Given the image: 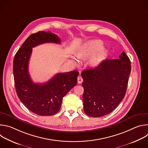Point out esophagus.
<instances>
[{
    "label": "esophagus",
    "mask_w": 148,
    "mask_h": 148,
    "mask_svg": "<svg viewBox=\"0 0 148 148\" xmlns=\"http://www.w3.org/2000/svg\"><path fill=\"white\" fill-rule=\"evenodd\" d=\"M77 81H78V84H81V83L82 82L83 79H82V78L80 75H79V76L78 77V78H77Z\"/></svg>",
    "instance_id": "obj_1"
}]
</instances>
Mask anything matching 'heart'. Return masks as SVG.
Listing matches in <instances>:
<instances>
[{
    "label": "heart",
    "mask_w": 148,
    "mask_h": 148,
    "mask_svg": "<svg viewBox=\"0 0 148 148\" xmlns=\"http://www.w3.org/2000/svg\"><path fill=\"white\" fill-rule=\"evenodd\" d=\"M102 45V42L101 40H95L87 41L79 48L77 56L79 58H84L91 56L89 60L90 64L93 67H96L103 61L107 54V50L105 49L100 50Z\"/></svg>",
    "instance_id": "heart-1"
}]
</instances>
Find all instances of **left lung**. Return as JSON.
I'll return each instance as SVG.
<instances>
[{
	"instance_id": "left-lung-1",
	"label": "left lung",
	"mask_w": 148,
	"mask_h": 148,
	"mask_svg": "<svg viewBox=\"0 0 148 148\" xmlns=\"http://www.w3.org/2000/svg\"><path fill=\"white\" fill-rule=\"evenodd\" d=\"M131 71L130 60L123 51L118 59L105 60L82 71L84 112L101 117L113 111L125 95Z\"/></svg>"
}]
</instances>
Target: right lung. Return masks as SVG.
I'll use <instances>...</instances> for the list:
<instances>
[{"instance_id":"right-lung-1","label":"right lung","mask_w":148,"mask_h":148,"mask_svg":"<svg viewBox=\"0 0 148 148\" xmlns=\"http://www.w3.org/2000/svg\"><path fill=\"white\" fill-rule=\"evenodd\" d=\"M60 38L51 32L40 31L31 34L24 42L13 60V75L17 96L32 112L41 116L57 113L64 97L77 83L79 73L72 71L58 73L48 82L34 83L29 73L32 49L46 43L60 44Z\"/></svg>"}]
</instances>
